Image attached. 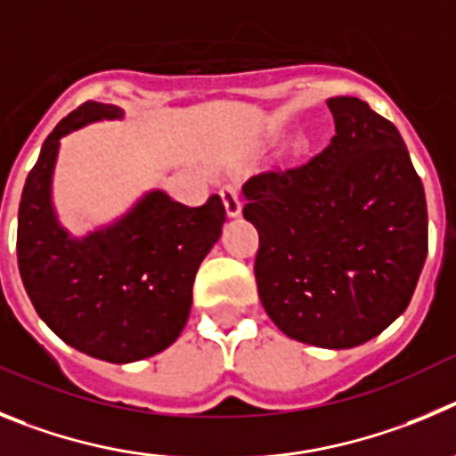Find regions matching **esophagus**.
<instances>
[{
  "label": "esophagus",
  "instance_id": "esophagus-1",
  "mask_svg": "<svg viewBox=\"0 0 456 456\" xmlns=\"http://www.w3.org/2000/svg\"><path fill=\"white\" fill-rule=\"evenodd\" d=\"M220 198H223L224 211H227L229 218H236V216H240V211H243V202H240V192H238L236 186H232V183H224V186L220 188Z\"/></svg>",
  "mask_w": 456,
  "mask_h": 456
}]
</instances>
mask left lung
Returning a JSON list of instances; mask_svg holds the SVG:
<instances>
[{"label": "left lung", "mask_w": 456, "mask_h": 456, "mask_svg": "<svg viewBox=\"0 0 456 456\" xmlns=\"http://www.w3.org/2000/svg\"><path fill=\"white\" fill-rule=\"evenodd\" d=\"M336 134L302 166L243 186L256 227L258 299L289 338L346 350L411 302L428 258V202L393 122L359 97L327 100Z\"/></svg>", "instance_id": "left-lung-1"}]
</instances>
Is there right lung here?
I'll use <instances>...</instances> for the list:
<instances>
[{
	"label": "right lung",
	"instance_id": "1",
	"mask_svg": "<svg viewBox=\"0 0 456 456\" xmlns=\"http://www.w3.org/2000/svg\"><path fill=\"white\" fill-rule=\"evenodd\" d=\"M122 116L120 106L86 102L63 118L43 142L18 211V265L31 305L61 340L109 363L147 359L179 338L195 274L227 220L218 195L191 208L154 188L106 227L69 236L52 202L61 138Z\"/></svg>",
	"mask_w": 456,
	"mask_h": 456
}]
</instances>
